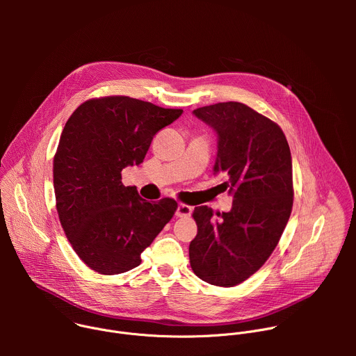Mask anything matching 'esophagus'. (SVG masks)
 I'll list each match as a JSON object with an SVG mask.
<instances>
[{
    "label": "esophagus",
    "instance_id": "1",
    "mask_svg": "<svg viewBox=\"0 0 356 356\" xmlns=\"http://www.w3.org/2000/svg\"><path fill=\"white\" fill-rule=\"evenodd\" d=\"M191 213H193V207H190L187 204H183V202H180L177 209H176V216L177 217H190Z\"/></svg>",
    "mask_w": 356,
    "mask_h": 356
}]
</instances>
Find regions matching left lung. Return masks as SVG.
<instances>
[{"label":"left lung","mask_w":356,"mask_h":356,"mask_svg":"<svg viewBox=\"0 0 356 356\" xmlns=\"http://www.w3.org/2000/svg\"><path fill=\"white\" fill-rule=\"evenodd\" d=\"M193 114L218 135L213 170L227 177L222 184L234 201L228 213L214 214L207 206L194 209L198 231L188 246L190 266L201 280L232 287L264 266L290 218V147L276 122L236 101Z\"/></svg>","instance_id":"8db88e82"}]
</instances>
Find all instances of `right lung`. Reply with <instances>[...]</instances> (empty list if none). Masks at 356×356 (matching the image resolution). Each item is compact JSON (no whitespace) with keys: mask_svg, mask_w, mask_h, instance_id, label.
Masks as SVG:
<instances>
[{"mask_svg":"<svg viewBox=\"0 0 356 356\" xmlns=\"http://www.w3.org/2000/svg\"><path fill=\"white\" fill-rule=\"evenodd\" d=\"M127 95L91 98L67 120L54 158L56 210L79 258L101 275L140 265L172 220L173 198L149 202L121 172L143 162L154 136L181 115Z\"/></svg>","mask_w":356,"mask_h":356,"instance_id":"right-lung-1","label":"right lung"}]
</instances>
